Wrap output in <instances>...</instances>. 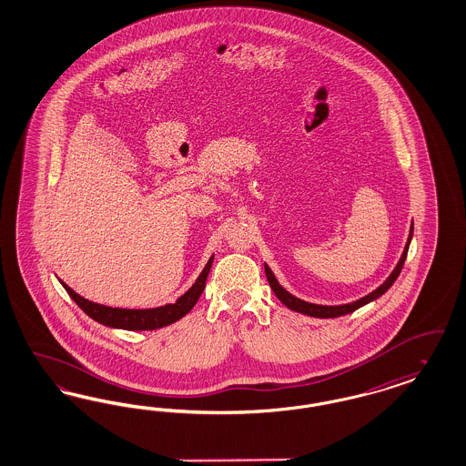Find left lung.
<instances>
[{
    "instance_id": "left-lung-1",
    "label": "left lung",
    "mask_w": 466,
    "mask_h": 466,
    "mask_svg": "<svg viewBox=\"0 0 466 466\" xmlns=\"http://www.w3.org/2000/svg\"><path fill=\"white\" fill-rule=\"evenodd\" d=\"M411 236H413V225H411V230H410L408 242H406V246H404L401 259H400V263L396 265L394 272L389 275V279L385 280L384 284H382L379 289L370 292L369 296H365V298H361V299H358V301H354V303H350V305L321 306L306 303L303 299H299V298H296V296L289 294L288 290L284 289V288L277 282V279H275V275H273L272 270L268 268V265H265V273H267L268 284H270V288H272L273 292H275V296H277L284 305L290 308V309H294V311H298V313H303V315H308V317H315V319H336V317H342V315L353 313L354 309H358V308L367 305L370 301H373V299L380 298V296L384 294L385 290L389 289V288L394 284V280H396V279H398V275L401 273L404 259H406V255H408V248H410Z\"/></svg>"
}]
</instances>
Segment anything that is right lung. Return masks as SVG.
<instances>
[{"instance_id": "add662e5", "label": "right lung", "mask_w": 466, "mask_h": 466, "mask_svg": "<svg viewBox=\"0 0 466 466\" xmlns=\"http://www.w3.org/2000/svg\"><path fill=\"white\" fill-rule=\"evenodd\" d=\"M211 263H213V257L209 258L207 267L203 268V272L194 282L193 288L187 290L184 296H180L174 305H165L160 308H151V309H124V308L97 305L89 299H84L76 290L70 289L65 282H62V286L82 311L87 317H91L93 320L113 327V329H124V330H155V329H161L165 325L180 320L184 315H187L193 309L201 292L205 290Z\"/></svg>"}]
</instances>
